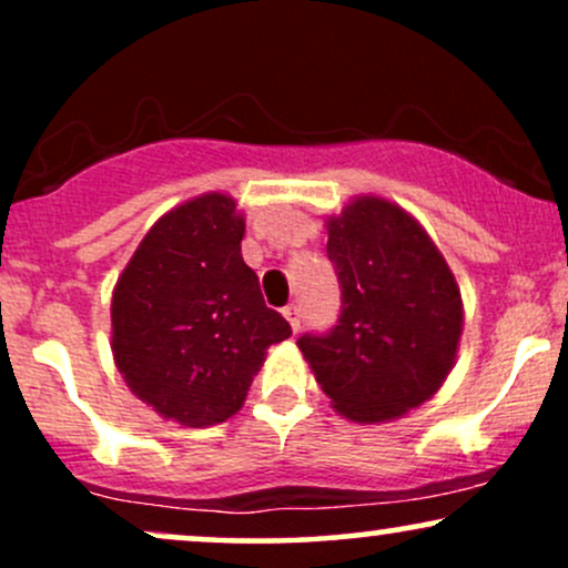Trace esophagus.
<instances>
[{
    "instance_id": "esophagus-1",
    "label": "esophagus",
    "mask_w": 568,
    "mask_h": 568,
    "mask_svg": "<svg viewBox=\"0 0 568 568\" xmlns=\"http://www.w3.org/2000/svg\"><path fill=\"white\" fill-rule=\"evenodd\" d=\"M283 315H285V321L291 323L293 334H298V328H302V310H298L296 304H291V306H285Z\"/></svg>"
}]
</instances>
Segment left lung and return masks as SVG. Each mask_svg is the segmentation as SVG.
<instances>
[{"label": "left lung", "mask_w": 568, "mask_h": 568, "mask_svg": "<svg viewBox=\"0 0 568 568\" xmlns=\"http://www.w3.org/2000/svg\"><path fill=\"white\" fill-rule=\"evenodd\" d=\"M342 312L325 334L298 336L334 408L387 422L422 406L454 366L459 285L419 221L382 197H357L328 219Z\"/></svg>", "instance_id": "1"}]
</instances>
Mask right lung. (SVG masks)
<instances>
[{"label":"right lung","mask_w":568,"mask_h":568,"mask_svg":"<svg viewBox=\"0 0 568 568\" xmlns=\"http://www.w3.org/2000/svg\"><path fill=\"white\" fill-rule=\"evenodd\" d=\"M243 234L232 197L202 194L165 213L116 280V368L135 397L184 427L237 414L266 347L291 336L243 262Z\"/></svg>","instance_id":"right-lung-1"}]
</instances>
